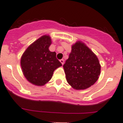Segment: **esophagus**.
Instances as JSON below:
<instances>
[{
  "label": "esophagus",
  "mask_w": 123,
  "mask_h": 123,
  "mask_svg": "<svg viewBox=\"0 0 123 123\" xmlns=\"http://www.w3.org/2000/svg\"><path fill=\"white\" fill-rule=\"evenodd\" d=\"M60 62H61V64H62V65H64V59H61Z\"/></svg>",
  "instance_id": "esophagus-1"
}]
</instances>
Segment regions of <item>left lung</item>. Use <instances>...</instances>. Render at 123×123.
<instances>
[{
    "mask_svg": "<svg viewBox=\"0 0 123 123\" xmlns=\"http://www.w3.org/2000/svg\"><path fill=\"white\" fill-rule=\"evenodd\" d=\"M63 68L68 83L77 90H85L94 84L101 73L97 55L80 41L72 45L71 52Z\"/></svg>",
    "mask_w": 123,
    "mask_h": 123,
    "instance_id": "left-lung-1",
    "label": "left lung"
}]
</instances>
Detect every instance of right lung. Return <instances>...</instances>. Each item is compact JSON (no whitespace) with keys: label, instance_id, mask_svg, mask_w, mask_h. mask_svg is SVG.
Here are the masks:
<instances>
[{"label":"right lung","instance_id":"obj_1","mask_svg":"<svg viewBox=\"0 0 123 123\" xmlns=\"http://www.w3.org/2000/svg\"><path fill=\"white\" fill-rule=\"evenodd\" d=\"M48 35L42 36L28 47L20 59V66L26 80L32 84L43 86L50 81L54 71L62 64L56 59V52H51L52 43Z\"/></svg>","mask_w":123,"mask_h":123}]
</instances>
